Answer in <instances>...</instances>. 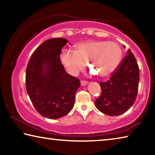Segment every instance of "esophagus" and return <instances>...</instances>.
Segmentation results:
<instances>
[{
    "instance_id": "1",
    "label": "esophagus",
    "mask_w": 155,
    "mask_h": 155,
    "mask_svg": "<svg viewBox=\"0 0 155 155\" xmlns=\"http://www.w3.org/2000/svg\"><path fill=\"white\" fill-rule=\"evenodd\" d=\"M81 85H82V86H85V85H87V81H81Z\"/></svg>"
}]
</instances>
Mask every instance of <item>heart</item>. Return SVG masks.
Returning a JSON list of instances; mask_svg holds the SVG:
<instances>
[{
    "instance_id": "1",
    "label": "heart",
    "mask_w": 155,
    "mask_h": 155,
    "mask_svg": "<svg viewBox=\"0 0 155 155\" xmlns=\"http://www.w3.org/2000/svg\"><path fill=\"white\" fill-rule=\"evenodd\" d=\"M122 55L121 48L116 43L90 40L77 44L76 51H63L60 60L70 74L77 75L85 69L88 62L94 74L104 78L115 71Z\"/></svg>"
}]
</instances>
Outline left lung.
<instances>
[{
  "instance_id": "left-lung-1",
  "label": "left lung",
  "mask_w": 155,
  "mask_h": 155,
  "mask_svg": "<svg viewBox=\"0 0 155 155\" xmlns=\"http://www.w3.org/2000/svg\"><path fill=\"white\" fill-rule=\"evenodd\" d=\"M127 52L109 79L100 82L102 91L95 101L96 107L100 111L111 116L127 111L137 98L140 70L134 54L130 50Z\"/></svg>"
}]
</instances>
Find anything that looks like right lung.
<instances>
[{
	"instance_id": "right-lung-1",
	"label": "right lung",
	"mask_w": 155,
	"mask_h": 155,
	"mask_svg": "<svg viewBox=\"0 0 155 155\" xmlns=\"http://www.w3.org/2000/svg\"><path fill=\"white\" fill-rule=\"evenodd\" d=\"M64 38L44 41L31 57L26 70V90L35 109L42 116L58 119L74 104L80 81L65 72L60 60Z\"/></svg>"
}]
</instances>
